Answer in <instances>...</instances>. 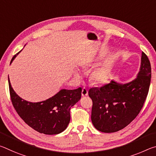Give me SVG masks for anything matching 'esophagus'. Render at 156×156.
Listing matches in <instances>:
<instances>
[{
	"label": "esophagus",
	"instance_id": "esophagus-1",
	"mask_svg": "<svg viewBox=\"0 0 156 156\" xmlns=\"http://www.w3.org/2000/svg\"><path fill=\"white\" fill-rule=\"evenodd\" d=\"M88 95V90L85 87L83 88L82 89V96H86Z\"/></svg>",
	"mask_w": 156,
	"mask_h": 156
}]
</instances>
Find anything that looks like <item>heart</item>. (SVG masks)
Instances as JSON below:
<instances>
[{"label":"heart","mask_w":156,"mask_h":156,"mask_svg":"<svg viewBox=\"0 0 156 156\" xmlns=\"http://www.w3.org/2000/svg\"><path fill=\"white\" fill-rule=\"evenodd\" d=\"M76 76H79L78 73ZM109 76V71L107 68H102L95 72L92 75V80L97 83H103L107 80Z\"/></svg>","instance_id":"b5f03b06"}]
</instances>
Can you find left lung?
I'll return each mask as SVG.
<instances>
[{"instance_id":"8db88e82","label":"left lung","mask_w":156,"mask_h":156,"mask_svg":"<svg viewBox=\"0 0 156 156\" xmlns=\"http://www.w3.org/2000/svg\"><path fill=\"white\" fill-rule=\"evenodd\" d=\"M151 78V64L142 52L140 72L133 81L120 84L112 80L89 89V96L93 102L91 118L95 128L104 133H113L130 124L143 107Z\"/></svg>"}]
</instances>
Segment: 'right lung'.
I'll list each match as a JSON object with an SVG mask.
<instances>
[{"label": "right lung", "instance_id": "1", "mask_svg": "<svg viewBox=\"0 0 156 156\" xmlns=\"http://www.w3.org/2000/svg\"><path fill=\"white\" fill-rule=\"evenodd\" d=\"M19 52L14 55L12 63ZM9 94L13 106L26 124L41 133L54 135L61 133L70 121V109L81 98L82 88L61 89L50 98L31 102L21 98L12 87L8 76Z\"/></svg>", "mask_w": 156, "mask_h": 156}]
</instances>
